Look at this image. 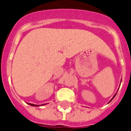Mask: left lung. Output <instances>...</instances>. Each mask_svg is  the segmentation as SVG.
I'll return each instance as SVG.
<instances>
[{
  "label": "left lung",
  "instance_id": "1",
  "mask_svg": "<svg viewBox=\"0 0 131 131\" xmlns=\"http://www.w3.org/2000/svg\"><path fill=\"white\" fill-rule=\"evenodd\" d=\"M121 81H122V80H121ZM116 95H117V93H116L115 94V95H114V96H113V97H112V99H111V100H110V102H108V103H110V102H111V101H112V100H113V99H114V97H115V96H116Z\"/></svg>",
  "mask_w": 131,
  "mask_h": 131
}]
</instances>
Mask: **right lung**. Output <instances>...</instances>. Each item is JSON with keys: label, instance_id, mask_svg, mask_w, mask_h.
Here are the masks:
<instances>
[{"label": "right lung", "instance_id": "obj_1", "mask_svg": "<svg viewBox=\"0 0 131 131\" xmlns=\"http://www.w3.org/2000/svg\"><path fill=\"white\" fill-rule=\"evenodd\" d=\"M28 105H29L31 106H42V105H45L47 104V103H45V104H42V105H35V104H32V103H28Z\"/></svg>", "mask_w": 131, "mask_h": 131}]
</instances>
